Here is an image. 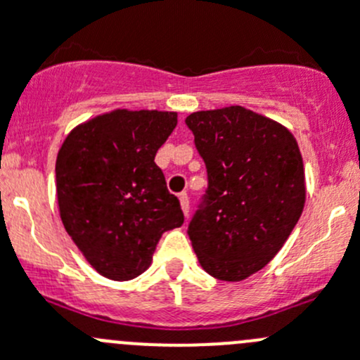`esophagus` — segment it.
I'll return each instance as SVG.
<instances>
[{
    "instance_id": "1",
    "label": "esophagus",
    "mask_w": 360,
    "mask_h": 360,
    "mask_svg": "<svg viewBox=\"0 0 360 360\" xmlns=\"http://www.w3.org/2000/svg\"><path fill=\"white\" fill-rule=\"evenodd\" d=\"M179 202H181V210H183L184 217H188V213H190V200H188L186 192L179 193Z\"/></svg>"
}]
</instances>
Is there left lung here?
<instances>
[{
	"mask_svg": "<svg viewBox=\"0 0 360 360\" xmlns=\"http://www.w3.org/2000/svg\"><path fill=\"white\" fill-rule=\"evenodd\" d=\"M208 188L188 224L199 264L213 278L240 281L271 262L305 204V172L294 136L240 105L192 112Z\"/></svg>",
	"mask_w": 360,
	"mask_h": 360,
	"instance_id": "left-lung-1",
	"label": "left lung"
}]
</instances>
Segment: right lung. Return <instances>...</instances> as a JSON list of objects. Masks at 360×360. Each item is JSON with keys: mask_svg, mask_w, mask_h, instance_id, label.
<instances>
[{"mask_svg": "<svg viewBox=\"0 0 360 360\" xmlns=\"http://www.w3.org/2000/svg\"><path fill=\"white\" fill-rule=\"evenodd\" d=\"M176 125L177 112L116 109L73 129L60 147V219L102 276H140L161 235L184 222L179 199L154 163Z\"/></svg>", "mask_w": 360, "mask_h": 360, "instance_id": "obj_1", "label": "right lung"}]
</instances>
